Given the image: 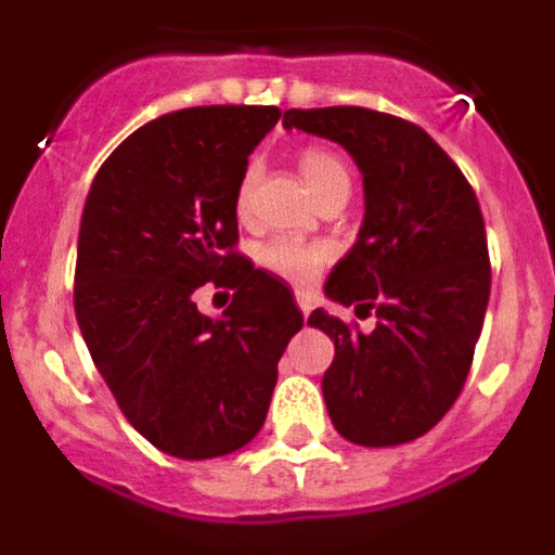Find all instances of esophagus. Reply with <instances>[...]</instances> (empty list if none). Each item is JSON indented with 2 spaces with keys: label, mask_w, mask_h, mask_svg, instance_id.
<instances>
[{
  "label": "esophagus",
  "mask_w": 555,
  "mask_h": 555,
  "mask_svg": "<svg viewBox=\"0 0 555 555\" xmlns=\"http://www.w3.org/2000/svg\"><path fill=\"white\" fill-rule=\"evenodd\" d=\"M294 297H297V306H300L302 317H306V320H308V313H311V308H313L311 294H308V292H297V294H294Z\"/></svg>",
  "instance_id": "1"
}]
</instances>
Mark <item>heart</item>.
Listing matches in <instances>:
<instances>
[{
  "mask_svg": "<svg viewBox=\"0 0 555 555\" xmlns=\"http://www.w3.org/2000/svg\"><path fill=\"white\" fill-rule=\"evenodd\" d=\"M300 171L313 197L331 183H341V180L350 183L345 164H341L333 152L317 150V146H311V150H306L300 155ZM255 178H258V166L249 164L242 175V183H238V208L247 205ZM325 249L313 247V244L306 242H297V238H274V242L263 244L261 253H258V261H261L269 272L286 278L288 283L313 281V278L320 274V269L325 267Z\"/></svg>",
  "mask_w": 555,
  "mask_h": 555,
  "instance_id": "obj_1",
  "label": "heart"
}]
</instances>
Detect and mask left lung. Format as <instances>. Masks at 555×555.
Segmentation results:
<instances>
[{
	"mask_svg": "<svg viewBox=\"0 0 555 555\" xmlns=\"http://www.w3.org/2000/svg\"><path fill=\"white\" fill-rule=\"evenodd\" d=\"M283 127L331 139L364 178V224L333 267L327 300L375 311L370 333L317 308L333 338L322 377L347 442L395 448L428 434L455 403L489 302V249L473 185L423 127L370 107L283 113Z\"/></svg>",
	"mask_w": 555,
	"mask_h": 555,
	"instance_id": "obj_1",
	"label": "left lung"
}]
</instances>
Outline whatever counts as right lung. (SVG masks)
Listing matches in <instances>:
<instances>
[{"instance_id": "1", "label": "right lung", "mask_w": 555, "mask_h": 555, "mask_svg": "<svg viewBox=\"0 0 555 555\" xmlns=\"http://www.w3.org/2000/svg\"><path fill=\"white\" fill-rule=\"evenodd\" d=\"M278 119L274 105L166 113L111 152L82 208L77 325L127 423L175 459L253 442L302 327L286 283L233 249L238 183ZM205 282L234 288L222 318L196 308Z\"/></svg>"}]
</instances>
